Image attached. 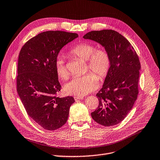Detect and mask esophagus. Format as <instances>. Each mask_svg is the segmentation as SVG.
Instances as JSON below:
<instances>
[{"label":"esophagus","instance_id":"34e87169","mask_svg":"<svg viewBox=\"0 0 160 160\" xmlns=\"http://www.w3.org/2000/svg\"><path fill=\"white\" fill-rule=\"evenodd\" d=\"M83 98V96H75L74 97V99L75 101L77 100H82Z\"/></svg>","mask_w":160,"mask_h":160}]
</instances>
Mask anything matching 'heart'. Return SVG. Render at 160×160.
Returning <instances> with one entry per match:
<instances>
[{
  "label": "heart",
  "instance_id": "heart-1",
  "mask_svg": "<svg viewBox=\"0 0 160 160\" xmlns=\"http://www.w3.org/2000/svg\"><path fill=\"white\" fill-rule=\"evenodd\" d=\"M72 55L87 61L90 70L95 73L100 80L108 75L111 65L109 52L103 49H96L94 44L81 42L74 46L70 51ZM55 72L57 76L65 80L68 77V71L62 57H58L55 62ZM98 87V78L92 73L73 78L64 87L67 95L83 96L93 91Z\"/></svg>",
  "mask_w": 160,
  "mask_h": 160
}]
</instances>
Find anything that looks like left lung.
<instances>
[{"label": "left lung", "mask_w": 160, "mask_h": 160, "mask_svg": "<svg viewBox=\"0 0 160 160\" xmlns=\"http://www.w3.org/2000/svg\"><path fill=\"white\" fill-rule=\"evenodd\" d=\"M83 38L104 47L111 60L110 70L96 95L99 103L91 113L92 118L104 126L116 125L125 119L137 99L141 69L139 58L129 41L116 31H92Z\"/></svg>", "instance_id": "left-lung-1"}]
</instances>
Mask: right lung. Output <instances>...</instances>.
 Here are the masks:
<instances>
[{"mask_svg":"<svg viewBox=\"0 0 160 160\" xmlns=\"http://www.w3.org/2000/svg\"><path fill=\"white\" fill-rule=\"evenodd\" d=\"M78 36L62 31H45L30 39L20 51L17 91L28 114L46 130L63 126L75 102L71 96L57 97L62 86L55 67L61 49Z\"/></svg>","mask_w":160,"mask_h":160,"instance_id":"1","label":"right lung"}]
</instances>
